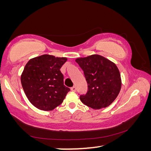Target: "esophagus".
I'll return each instance as SVG.
<instances>
[{
    "label": "esophagus",
    "instance_id": "1",
    "mask_svg": "<svg viewBox=\"0 0 151 151\" xmlns=\"http://www.w3.org/2000/svg\"><path fill=\"white\" fill-rule=\"evenodd\" d=\"M70 90L72 91L73 92H75V91H76V88L75 86H73V87H71V88H70Z\"/></svg>",
    "mask_w": 151,
    "mask_h": 151
}]
</instances>
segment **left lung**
<instances>
[{
  "instance_id": "obj_1",
  "label": "left lung",
  "mask_w": 151,
  "mask_h": 151,
  "mask_svg": "<svg viewBox=\"0 0 151 151\" xmlns=\"http://www.w3.org/2000/svg\"><path fill=\"white\" fill-rule=\"evenodd\" d=\"M84 71L88 91L80 96L82 103L93 109L109 106L121 88V74L113 62L103 56L92 55L75 60Z\"/></svg>"
}]
</instances>
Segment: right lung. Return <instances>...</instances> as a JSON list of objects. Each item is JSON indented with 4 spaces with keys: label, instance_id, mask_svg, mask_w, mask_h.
I'll return each instance as SVG.
<instances>
[{
    "label": "right lung",
    "instance_id": "add662e5",
    "mask_svg": "<svg viewBox=\"0 0 151 151\" xmlns=\"http://www.w3.org/2000/svg\"><path fill=\"white\" fill-rule=\"evenodd\" d=\"M66 57L42 55L29 60L20 81L27 97L42 111H52L63 103L70 88L64 85L60 68Z\"/></svg>",
    "mask_w": 151,
    "mask_h": 151
}]
</instances>
